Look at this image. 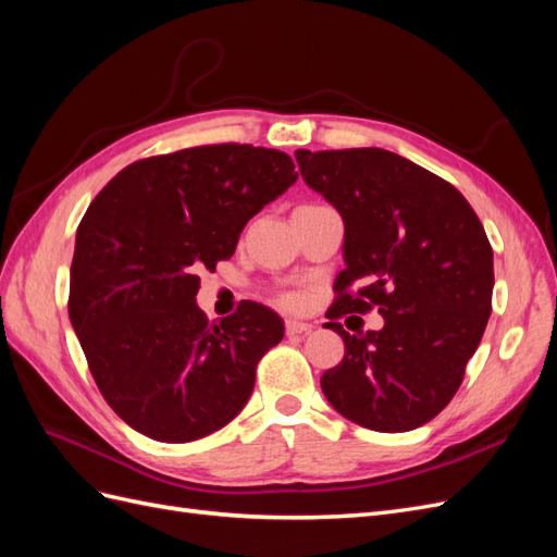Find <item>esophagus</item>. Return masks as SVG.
I'll return each mask as SVG.
<instances>
[{
	"label": "esophagus",
	"instance_id": "34e87169",
	"mask_svg": "<svg viewBox=\"0 0 557 557\" xmlns=\"http://www.w3.org/2000/svg\"><path fill=\"white\" fill-rule=\"evenodd\" d=\"M313 330L311 323H301V320H285V334L288 336H301V334H309Z\"/></svg>",
	"mask_w": 557,
	"mask_h": 557
}]
</instances>
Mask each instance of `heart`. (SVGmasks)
I'll list each match as a JSON object with an SVG mask.
<instances>
[{"label": "heart", "mask_w": 557, "mask_h": 557, "mask_svg": "<svg viewBox=\"0 0 557 557\" xmlns=\"http://www.w3.org/2000/svg\"><path fill=\"white\" fill-rule=\"evenodd\" d=\"M315 205H305V207H299V209H313ZM278 301L281 305H285V307H295V305H299V299L295 297V295H281L278 297Z\"/></svg>", "instance_id": "obj_1"}]
</instances>
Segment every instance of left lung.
<instances>
[{
  "instance_id": "obj_1",
  "label": "left lung",
  "mask_w": 557,
  "mask_h": 557,
  "mask_svg": "<svg viewBox=\"0 0 557 557\" xmlns=\"http://www.w3.org/2000/svg\"><path fill=\"white\" fill-rule=\"evenodd\" d=\"M309 188L344 221L346 269L327 315H383L348 334L320 387L344 418L409 432L458 393L493 311V248L469 201L444 178L383 148L295 150ZM354 290L350 292L349 288Z\"/></svg>"
}]
</instances>
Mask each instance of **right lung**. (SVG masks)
Returning a JSON list of instances; mask_svg holds the SVG:
<instances>
[{
	"label": "right lung",
	"instance_id": "1",
	"mask_svg": "<svg viewBox=\"0 0 557 557\" xmlns=\"http://www.w3.org/2000/svg\"><path fill=\"white\" fill-rule=\"evenodd\" d=\"M297 181L290 156L215 144L132 162L76 230L70 320L109 407L150 440L185 444L225 428L283 339L258 301L211 325L199 272L234 256L252 215Z\"/></svg>",
	"mask_w": 557,
	"mask_h": 557
}]
</instances>
